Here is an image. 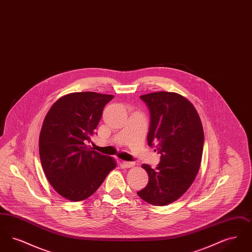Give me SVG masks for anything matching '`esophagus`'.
Listing matches in <instances>:
<instances>
[{
  "label": "esophagus",
  "instance_id": "34e87169",
  "mask_svg": "<svg viewBox=\"0 0 252 252\" xmlns=\"http://www.w3.org/2000/svg\"><path fill=\"white\" fill-rule=\"evenodd\" d=\"M122 165L125 168H130L135 165V162H133V161H123Z\"/></svg>",
  "mask_w": 252,
  "mask_h": 252
}]
</instances>
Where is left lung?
I'll list each match as a JSON object with an SVG mask.
<instances>
[{"label":"left lung","mask_w":252,"mask_h":252,"mask_svg":"<svg viewBox=\"0 0 252 252\" xmlns=\"http://www.w3.org/2000/svg\"><path fill=\"white\" fill-rule=\"evenodd\" d=\"M140 98L150 113L147 143L160 160L156 169L143 164L149 180L137 193L147 203L164 206L179 199L198 173L203 127L192 103L180 94L158 92Z\"/></svg>","instance_id":"obj_1"}]
</instances>
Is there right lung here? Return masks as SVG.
Returning a JSON list of instances; mask_svg holds the SVG:
<instances>
[{
	"label": "right lung",
	"mask_w": 252,
	"mask_h": 252,
	"mask_svg": "<svg viewBox=\"0 0 252 252\" xmlns=\"http://www.w3.org/2000/svg\"><path fill=\"white\" fill-rule=\"evenodd\" d=\"M113 95L92 92L63 96L50 108L39 135V157L50 184L61 196L81 201L116 167L112 158L88 148Z\"/></svg>",
	"instance_id": "add662e5"
}]
</instances>
